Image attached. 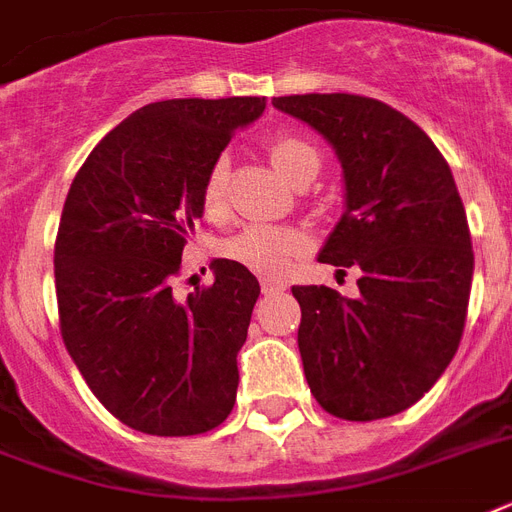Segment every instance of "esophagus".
Returning a JSON list of instances; mask_svg holds the SVG:
<instances>
[{"label":"esophagus","instance_id":"1","mask_svg":"<svg viewBox=\"0 0 512 512\" xmlns=\"http://www.w3.org/2000/svg\"><path fill=\"white\" fill-rule=\"evenodd\" d=\"M260 286H263V292L270 294V292H284L286 284L284 281H276V278H260Z\"/></svg>","mask_w":512,"mask_h":512}]
</instances>
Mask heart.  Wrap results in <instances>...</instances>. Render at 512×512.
Returning a JSON list of instances; mask_svg holds the SVG:
<instances>
[{
	"label": "heart",
	"mask_w": 512,
	"mask_h": 512,
	"mask_svg": "<svg viewBox=\"0 0 512 512\" xmlns=\"http://www.w3.org/2000/svg\"><path fill=\"white\" fill-rule=\"evenodd\" d=\"M268 157L273 168L292 184L299 176V170L318 160L307 141L297 136H276L268 141ZM226 181H228V160L215 157L202 186V202H205L207 215H220L226 207ZM305 236L294 228L278 226H247L226 242V255L239 265H247L249 270L265 273V276H278L292 263V257L302 252Z\"/></svg>",
	"instance_id": "b5f03b06"
}]
</instances>
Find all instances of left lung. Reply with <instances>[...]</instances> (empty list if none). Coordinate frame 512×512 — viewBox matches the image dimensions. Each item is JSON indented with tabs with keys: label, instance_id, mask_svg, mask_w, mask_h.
<instances>
[{
	"label": "left lung",
	"instance_id": "8db88e82",
	"mask_svg": "<svg viewBox=\"0 0 512 512\" xmlns=\"http://www.w3.org/2000/svg\"><path fill=\"white\" fill-rule=\"evenodd\" d=\"M273 107L334 149L344 213L318 260L360 270L357 297L292 286L310 392L344 421L402 413L447 371L468 313L471 231L450 165L413 120L378 99L294 94L273 97Z\"/></svg>",
	"mask_w": 512,
	"mask_h": 512
}]
</instances>
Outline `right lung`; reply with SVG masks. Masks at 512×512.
<instances>
[{"instance_id": "right-lung-1", "label": "right lung", "mask_w": 512, "mask_h": 512, "mask_svg": "<svg viewBox=\"0 0 512 512\" xmlns=\"http://www.w3.org/2000/svg\"><path fill=\"white\" fill-rule=\"evenodd\" d=\"M265 97L165 99L131 112L81 165L62 207L54 286L62 342L102 405L152 436L205 434L236 402V355L260 284L213 260V286L173 294L202 186Z\"/></svg>"}]
</instances>
